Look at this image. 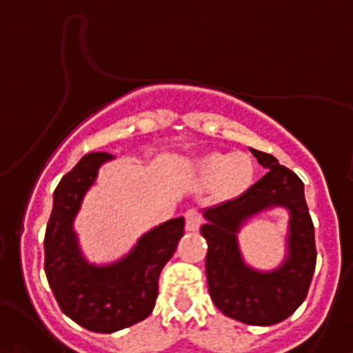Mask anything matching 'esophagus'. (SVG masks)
Instances as JSON below:
<instances>
[{"instance_id":"esophagus-1","label":"esophagus","mask_w":353,"mask_h":353,"mask_svg":"<svg viewBox=\"0 0 353 353\" xmlns=\"http://www.w3.org/2000/svg\"><path fill=\"white\" fill-rule=\"evenodd\" d=\"M185 220H186V225H185L186 231H190V232L199 231V228H201V223H202V219H201V214H199V211H195V210L186 211Z\"/></svg>"}]
</instances>
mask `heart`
Returning a JSON list of instances; mask_svg holds the SVG:
<instances>
[{
  "label": "heart",
  "mask_w": 353,
  "mask_h": 353,
  "mask_svg": "<svg viewBox=\"0 0 353 353\" xmlns=\"http://www.w3.org/2000/svg\"><path fill=\"white\" fill-rule=\"evenodd\" d=\"M194 172L202 183H216L223 197H238L252 185L254 161L241 152H211L195 161Z\"/></svg>",
  "instance_id": "heart-1"
}]
</instances>
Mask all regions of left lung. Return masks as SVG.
<instances>
[{"mask_svg":"<svg viewBox=\"0 0 353 353\" xmlns=\"http://www.w3.org/2000/svg\"><path fill=\"white\" fill-rule=\"evenodd\" d=\"M268 170L232 201L204 210L201 234L208 241L206 277L214 305L225 316L268 327L286 320L307 296L314 266V225L304 197V183L272 154L250 149ZM283 207L290 214L287 256L274 270H257L243 259L237 234L250 218Z\"/></svg>","mask_w":353,"mask_h":353,"instance_id":"left-lung-1","label":"left lung"}]
</instances>
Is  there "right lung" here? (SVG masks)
Here are the masks:
<instances>
[{"label": "right lung", "mask_w": 353, "mask_h": 353, "mask_svg": "<svg viewBox=\"0 0 353 353\" xmlns=\"http://www.w3.org/2000/svg\"><path fill=\"white\" fill-rule=\"evenodd\" d=\"M113 158L108 152H88L62 177L53 194L44 238L46 277L58 305L72 321L101 334L117 332L151 314L159 272L185 234V219L177 216L143 232L117 261H88L79 247L74 220L99 168Z\"/></svg>", "instance_id": "1"}]
</instances>
